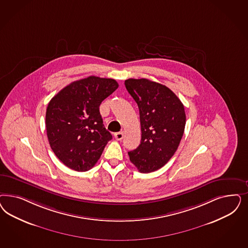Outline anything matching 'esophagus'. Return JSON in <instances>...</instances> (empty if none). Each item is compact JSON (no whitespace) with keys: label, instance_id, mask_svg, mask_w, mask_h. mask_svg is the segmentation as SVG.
I'll use <instances>...</instances> for the list:
<instances>
[{"label":"esophagus","instance_id":"obj_1","mask_svg":"<svg viewBox=\"0 0 248 248\" xmlns=\"http://www.w3.org/2000/svg\"><path fill=\"white\" fill-rule=\"evenodd\" d=\"M114 136H115V139H116L117 140H121L123 139V137H124V132H123V131L116 132V133L114 134Z\"/></svg>","mask_w":248,"mask_h":248}]
</instances>
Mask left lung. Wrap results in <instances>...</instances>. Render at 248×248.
Listing matches in <instances>:
<instances>
[{
  "instance_id": "8db88e82",
  "label": "left lung",
  "mask_w": 248,
  "mask_h": 248,
  "mask_svg": "<svg viewBox=\"0 0 248 248\" xmlns=\"http://www.w3.org/2000/svg\"><path fill=\"white\" fill-rule=\"evenodd\" d=\"M125 87L140 110L141 140L128 152L140 172L149 173L164 166L175 153L184 135V106L164 85L140 78L125 80Z\"/></svg>"
}]
</instances>
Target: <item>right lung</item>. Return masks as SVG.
Returning a JSON list of instances; mask_svg holds the SVG:
<instances>
[{
	"label": "right lung",
	"mask_w": 248,
	"mask_h": 248,
	"mask_svg": "<svg viewBox=\"0 0 248 248\" xmlns=\"http://www.w3.org/2000/svg\"><path fill=\"white\" fill-rule=\"evenodd\" d=\"M118 88L116 80L91 76L69 84L50 100L46 114L48 141L66 167L87 171L99 160L112 139L99 106Z\"/></svg>",
	"instance_id": "obj_1"
}]
</instances>
